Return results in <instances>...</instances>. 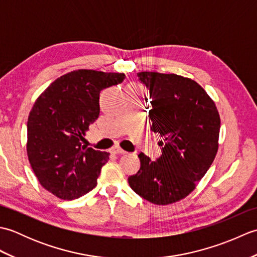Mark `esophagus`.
Instances as JSON below:
<instances>
[{
	"label": "esophagus",
	"mask_w": 257,
	"mask_h": 257,
	"mask_svg": "<svg viewBox=\"0 0 257 257\" xmlns=\"http://www.w3.org/2000/svg\"><path fill=\"white\" fill-rule=\"evenodd\" d=\"M111 154H113V155H124L125 154V151L124 150H122L121 148H119V147H113V148H111Z\"/></svg>",
	"instance_id": "obj_1"
}]
</instances>
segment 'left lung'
Listing matches in <instances>:
<instances>
[{"mask_svg": "<svg viewBox=\"0 0 257 257\" xmlns=\"http://www.w3.org/2000/svg\"><path fill=\"white\" fill-rule=\"evenodd\" d=\"M137 76L149 90L150 128L163 140L156 161L138 155L140 169L128 182L141 198L167 205L192 192L209 170L219 147L220 116L206 91L192 79L156 72Z\"/></svg>", "mask_w": 257, "mask_h": 257, "instance_id": "obj_1", "label": "left lung"}]
</instances>
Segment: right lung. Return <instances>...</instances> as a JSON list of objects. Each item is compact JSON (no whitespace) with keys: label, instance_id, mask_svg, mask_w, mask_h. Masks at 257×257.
<instances>
[{"label":"right lung","instance_id":"right-lung-1","mask_svg":"<svg viewBox=\"0 0 257 257\" xmlns=\"http://www.w3.org/2000/svg\"><path fill=\"white\" fill-rule=\"evenodd\" d=\"M124 74L79 69L57 78L37 98L27 120V156L42 187L63 200L88 193L109 154L83 146L99 116L102 89Z\"/></svg>","mask_w":257,"mask_h":257}]
</instances>
